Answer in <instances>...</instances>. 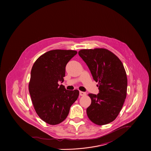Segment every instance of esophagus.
<instances>
[{"instance_id": "esophagus-1", "label": "esophagus", "mask_w": 151, "mask_h": 151, "mask_svg": "<svg viewBox=\"0 0 151 151\" xmlns=\"http://www.w3.org/2000/svg\"><path fill=\"white\" fill-rule=\"evenodd\" d=\"M86 95V93L84 92H82V91H80V96H85Z\"/></svg>"}]
</instances>
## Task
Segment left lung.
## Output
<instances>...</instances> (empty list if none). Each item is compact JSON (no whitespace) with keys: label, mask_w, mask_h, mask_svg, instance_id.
<instances>
[{"label":"left lung","mask_w":151,"mask_h":151,"mask_svg":"<svg viewBox=\"0 0 151 151\" xmlns=\"http://www.w3.org/2000/svg\"><path fill=\"white\" fill-rule=\"evenodd\" d=\"M78 55L99 84L97 95L88 94L91 104L86 109L87 116L97 125L107 124L117 117L126 98L127 78L124 65L117 56L104 48L82 49Z\"/></svg>","instance_id":"obj_1"}]
</instances>
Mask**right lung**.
<instances>
[{"label": "right lung", "instance_id": "1", "mask_svg": "<svg viewBox=\"0 0 151 151\" xmlns=\"http://www.w3.org/2000/svg\"><path fill=\"white\" fill-rule=\"evenodd\" d=\"M77 52L56 49L48 51L35 61L31 71L29 92L34 108L46 123L56 125L67 117L79 91L67 90L64 81L65 66Z\"/></svg>", "mask_w": 151, "mask_h": 151}]
</instances>
